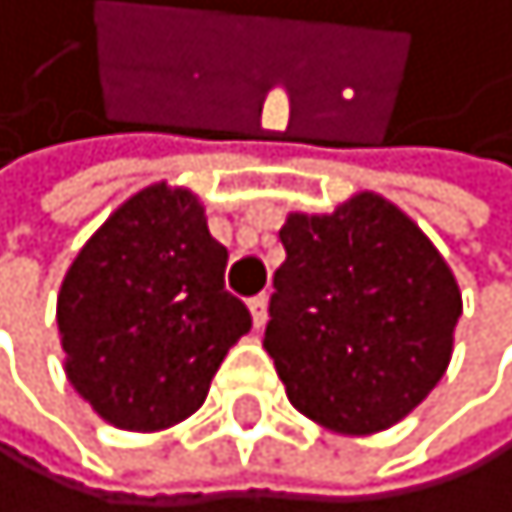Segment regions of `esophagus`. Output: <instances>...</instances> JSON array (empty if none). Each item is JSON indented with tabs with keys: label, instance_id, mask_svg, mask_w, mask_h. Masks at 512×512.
Returning a JSON list of instances; mask_svg holds the SVG:
<instances>
[{
	"label": "esophagus",
	"instance_id": "1",
	"mask_svg": "<svg viewBox=\"0 0 512 512\" xmlns=\"http://www.w3.org/2000/svg\"><path fill=\"white\" fill-rule=\"evenodd\" d=\"M249 312H253L256 329H263L266 319H269V299L266 296H253V299H249Z\"/></svg>",
	"mask_w": 512,
	"mask_h": 512
}]
</instances>
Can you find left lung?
<instances>
[{
	"label": "left lung",
	"instance_id": "obj_1",
	"mask_svg": "<svg viewBox=\"0 0 512 512\" xmlns=\"http://www.w3.org/2000/svg\"><path fill=\"white\" fill-rule=\"evenodd\" d=\"M263 348L292 408L338 434H375L444 378L464 312L451 266L378 193L335 213H289L279 230Z\"/></svg>",
	"mask_w": 512,
	"mask_h": 512
}]
</instances>
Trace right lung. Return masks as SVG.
<instances>
[{"instance_id":"1","label":"right lung","mask_w":512,"mask_h":512,"mask_svg":"<svg viewBox=\"0 0 512 512\" xmlns=\"http://www.w3.org/2000/svg\"><path fill=\"white\" fill-rule=\"evenodd\" d=\"M203 203L151 183L81 246L58 292L65 375L121 431H164L207 401L249 309L223 286Z\"/></svg>"}]
</instances>
